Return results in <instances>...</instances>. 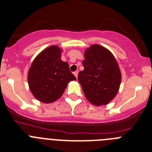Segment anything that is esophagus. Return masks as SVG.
Returning <instances> with one entry per match:
<instances>
[{"label":"esophagus","mask_w":152,"mask_h":152,"mask_svg":"<svg viewBox=\"0 0 152 152\" xmlns=\"http://www.w3.org/2000/svg\"><path fill=\"white\" fill-rule=\"evenodd\" d=\"M78 73H79V71H78V70H76V71H75L74 73H73V74H74V76H76V79H77V77H78Z\"/></svg>","instance_id":"esophagus-1"}]
</instances>
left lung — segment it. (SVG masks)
<instances>
[{"instance_id":"left-lung-1","label":"left lung","mask_w":152,"mask_h":152,"mask_svg":"<svg viewBox=\"0 0 152 152\" xmlns=\"http://www.w3.org/2000/svg\"><path fill=\"white\" fill-rule=\"evenodd\" d=\"M84 69L78 75L85 97L93 105L110 103L117 95L121 73L113 53L99 45L86 49Z\"/></svg>"}]
</instances>
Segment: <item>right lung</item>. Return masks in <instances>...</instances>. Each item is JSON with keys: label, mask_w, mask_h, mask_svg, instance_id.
I'll return each mask as SVG.
<instances>
[{"label": "right lung", "mask_w": 152, "mask_h": 152, "mask_svg": "<svg viewBox=\"0 0 152 152\" xmlns=\"http://www.w3.org/2000/svg\"><path fill=\"white\" fill-rule=\"evenodd\" d=\"M62 49L51 45L42 50L32 62L28 73L29 88L39 102L52 103L62 96L70 81L76 80L69 65L61 59Z\"/></svg>", "instance_id": "1"}]
</instances>
